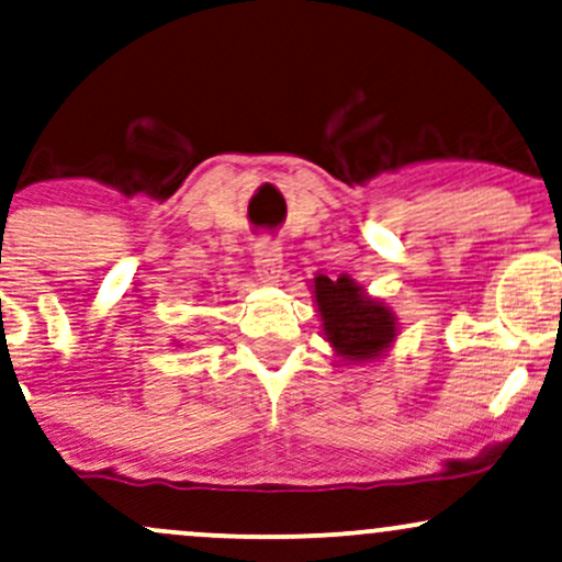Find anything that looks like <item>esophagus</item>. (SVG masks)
<instances>
[{
  "mask_svg": "<svg viewBox=\"0 0 562 562\" xmlns=\"http://www.w3.org/2000/svg\"><path fill=\"white\" fill-rule=\"evenodd\" d=\"M254 267L256 274L263 285H274L280 282L282 274V248L272 240H261L256 245V254H254Z\"/></svg>",
  "mask_w": 562,
  "mask_h": 562,
  "instance_id": "1",
  "label": "esophagus"
}]
</instances>
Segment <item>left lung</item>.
<instances>
[{"label": "left lung", "instance_id": "1", "mask_svg": "<svg viewBox=\"0 0 562 562\" xmlns=\"http://www.w3.org/2000/svg\"><path fill=\"white\" fill-rule=\"evenodd\" d=\"M308 288L317 303L322 335L338 362H378L396 344L398 319L393 308L367 293L351 274L327 277L317 272Z\"/></svg>", "mask_w": 562, "mask_h": 562}]
</instances>
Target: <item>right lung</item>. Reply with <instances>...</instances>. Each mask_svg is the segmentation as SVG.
<instances>
[{"label": "right lung", "instance_id": "obj_1", "mask_svg": "<svg viewBox=\"0 0 562 562\" xmlns=\"http://www.w3.org/2000/svg\"><path fill=\"white\" fill-rule=\"evenodd\" d=\"M177 346H182V344H177Z\"/></svg>", "mask_w": 562, "mask_h": 562}]
</instances>
